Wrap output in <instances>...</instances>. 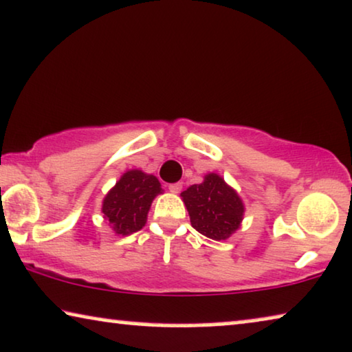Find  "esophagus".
I'll list each match as a JSON object with an SVG mask.
<instances>
[{
  "mask_svg": "<svg viewBox=\"0 0 352 352\" xmlns=\"http://www.w3.org/2000/svg\"><path fill=\"white\" fill-rule=\"evenodd\" d=\"M168 190L171 193H179L182 190V182H176V184H170L168 186Z\"/></svg>",
  "mask_w": 352,
  "mask_h": 352,
  "instance_id": "34e87169",
  "label": "esophagus"
}]
</instances>
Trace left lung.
Segmentation results:
<instances>
[{"label": "left lung", "mask_w": 352, "mask_h": 352, "mask_svg": "<svg viewBox=\"0 0 352 352\" xmlns=\"http://www.w3.org/2000/svg\"><path fill=\"white\" fill-rule=\"evenodd\" d=\"M190 216V223L206 238H230L244 217V203L238 192L217 173H208L200 184H193L181 193Z\"/></svg>", "instance_id": "1"}]
</instances>
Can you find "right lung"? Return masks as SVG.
Wrapping results in <instances>:
<instances>
[{"instance_id": "right-lung-1", "label": "right lung", "mask_w": 352, "mask_h": 352, "mask_svg": "<svg viewBox=\"0 0 352 352\" xmlns=\"http://www.w3.org/2000/svg\"><path fill=\"white\" fill-rule=\"evenodd\" d=\"M160 193L164 188L154 175L129 170L104 195L101 212L116 235L129 236L146 226L152 201Z\"/></svg>"}]
</instances>
